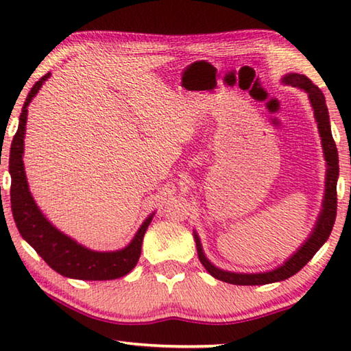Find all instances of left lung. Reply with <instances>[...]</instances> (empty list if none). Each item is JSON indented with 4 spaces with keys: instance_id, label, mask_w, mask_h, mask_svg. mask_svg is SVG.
<instances>
[{
    "instance_id": "left-lung-1",
    "label": "left lung",
    "mask_w": 351,
    "mask_h": 351,
    "mask_svg": "<svg viewBox=\"0 0 351 351\" xmlns=\"http://www.w3.org/2000/svg\"><path fill=\"white\" fill-rule=\"evenodd\" d=\"M282 82L291 85L294 88H299L304 93L308 94L310 99L311 108L314 119L317 122V130L320 136V144H322L324 150V159L326 164L325 171V190H324V198H322V207L316 218L310 235L306 237V240L297 247V251L283 261L280 266H277L274 269L263 271V272H234V271H226L218 268L212 263V261L206 257L203 245H201L199 235L197 230L193 229V239L197 243V252L201 265L204 266L206 271L209 272L212 277H215L217 280H221L230 285H268L287 280V278L293 277L297 274L304 266L313 258V255L316 254L320 247L325 245V241L328 240V237L332 230L336 219V209H337V178H339V158H337V148L335 141H332L331 134V125H330V116L328 108H326L325 97L322 91L314 85V83L308 79L304 74L289 73L282 77Z\"/></svg>"
}]
</instances>
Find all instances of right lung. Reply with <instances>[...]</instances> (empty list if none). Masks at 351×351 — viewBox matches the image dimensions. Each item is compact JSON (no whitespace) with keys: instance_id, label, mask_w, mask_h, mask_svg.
I'll use <instances>...</instances> for the list:
<instances>
[{"instance_id":"add662e5","label":"right lung","mask_w":351,"mask_h":351,"mask_svg":"<svg viewBox=\"0 0 351 351\" xmlns=\"http://www.w3.org/2000/svg\"><path fill=\"white\" fill-rule=\"evenodd\" d=\"M49 77L51 73L41 77L32 86L31 93L27 94L20 114L19 130H16L10 145L9 173L12 178V215H14L20 235L58 274L68 278H77V280H114V278L127 276L138 263L145 230L156 212H152L136 230L132 241L117 251H94V249L83 246L79 241L62 232L60 229H57L46 218L29 190L23 154H25L27 106Z\"/></svg>"}]
</instances>
